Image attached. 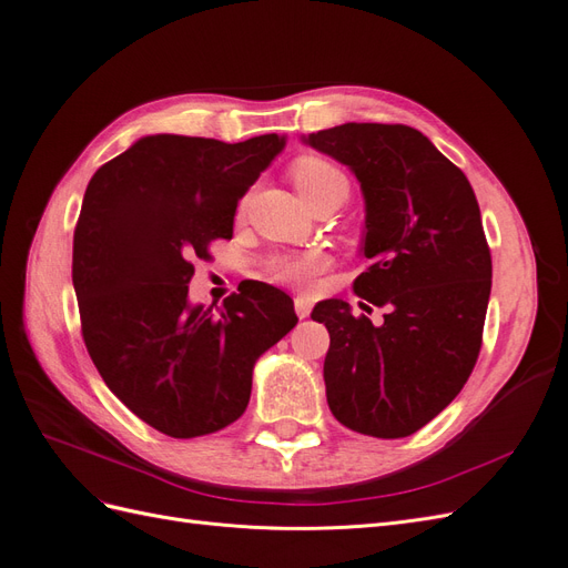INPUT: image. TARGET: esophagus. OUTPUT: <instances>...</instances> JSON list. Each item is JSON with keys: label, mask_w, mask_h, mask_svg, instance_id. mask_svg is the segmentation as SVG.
Masks as SVG:
<instances>
[{"label": "esophagus", "mask_w": 568, "mask_h": 568, "mask_svg": "<svg viewBox=\"0 0 568 568\" xmlns=\"http://www.w3.org/2000/svg\"><path fill=\"white\" fill-rule=\"evenodd\" d=\"M294 307H296V315H298L301 320L311 317V311H313V303H311V298H305V296H296V298H294Z\"/></svg>", "instance_id": "esophagus-1"}]
</instances>
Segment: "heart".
<instances>
[{"mask_svg":"<svg viewBox=\"0 0 568 568\" xmlns=\"http://www.w3.org/2000/svg\"><path fill=\"white\" fill-rule=\"evenodd\" d=\"M291 180H294V186L298 189V194L305 203H313L317 199L334 196V194L348 196L351 192L348 178L343 175V170L317 156H303L291 165ZM324 265H326V257L317 251L288 253V255L274 257L270 265V274L274 282L307 288L324 270Z\"/></svg>","mask_w":568,"mask_h":568,"instance_id":"1","label":"heart"}]
</instances>
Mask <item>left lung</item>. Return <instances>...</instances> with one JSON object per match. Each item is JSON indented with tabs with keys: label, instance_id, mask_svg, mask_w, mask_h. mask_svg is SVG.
<instances>
[{
	"label": "left lung",
	"instance_id": "8db88e82",
	"mask_svg": "<svg viewBox=\"0 0 568 568\" xmlns=\"http://www.w3.org/2000/svg\"><path fill=\"white\" fill-rule=\"evenodd\" d=\"M348 165L365 196L363 255L353 291L386 307L382 324L346 301L315 305L329 332L326 403L357 434L405 438L467 384L484 338L490 248L462 170L419 130L346 123L303 136Z\"/></svg>",
	"mask_w": 568,
	"mask_h": 568
}]
</instances>
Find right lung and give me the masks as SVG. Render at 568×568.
I'll return each mask as SVG.
<instances>
[{"instance_id": "right-lung-1", "label": "right lung", "mask_w": 568, "mask_h": 568, "mask_svg": "<svg viewBox=\"0 0 568 568\" xmlns=\"http://www.w3.org/2000/svg\"><path fill=\"white\" fill-rule=\"evenodd\" d=\"M284 144L149 134L84 192L73 236L84 346L115 398L165 436L242 417L255 359L298 322L294 301L263 282L239 284L222 311L189 303L186 286L211 242L232 239L239 199Z\"/></svg>"}]
</instances>
